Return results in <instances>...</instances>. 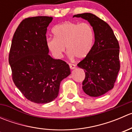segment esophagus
I'll return each instance as SVG.
<instances>
[{"mask_svg":"<svg viewBox=\"0 0 132 132\" xmlns=\"http://www.w3.org/2000/svg\"><path fill=\"white\" fill-rule=\"evenodd\" d=\"M69 66H70V68L71 70H74V69L76 68L75 65L73 64H69Z\"/></svg>","mask_w":132,"mask_h":132,"instance_id":"1","label":"esophagus"}]
</instances>
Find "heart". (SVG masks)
Here are the masks:
<instances>
[{
    "instance_id": "heart-1",
    "label": "heart",
    "mask_w": 132,
    "mask_h": 132,
    "mask_svg": "<svg viewBox=\"0 0 132 132\" xmlns=\"http://www.w3.org/2000/svg\"><path fill=\"white\" fill-rule=\"evenodd\" d=\"M54 38H48L46 46L53 56L62 57L65 49L70 57L85 58L91 52L94 41V30L87 23H78L66 22L56 25L52 29Z\"/></svg>"
}]
</instances>
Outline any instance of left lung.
<instances>
[{
	"label": "left lung",
	"mask_w": 132,
	"mask_h": 132,
	"mask_svg": "<svg viewBox=\"0 0 132 132\" xmlns=\"http://www.w3.org/2000/svg\"><path fill=\"white\" fill-rule=\"evenodd\" d=\"M73 17L88 21L94 33L91 52L77 64L86 74L82 89L90 96L103 95L114 87L120 70L119 43L109 24L94 14L86 13Z\"/></svg>",
	"instance_id": "obj_1"
}]
</instances>
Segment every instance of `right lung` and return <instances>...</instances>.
Returning <instances> with one entry per match:
<instances>
[{
  "instance_id": "obj_1",
  "label": "right lung",
  "mask_w": 132,
  "mask_h": 132,
  "mask_svg": "<svg viewBox=\"0 0 132 132\" xmlns=\"http://www.w3.org/2000/svg\"><path fill=\"white\" fill-rule=\"evenodd\" d=\"M52 17L25 18L16 30L9 54L15 86L36 103H48L57 97L61 81L71 73L70 66L48 55L46 33Z\"/></svg>"
}]
</instances>
